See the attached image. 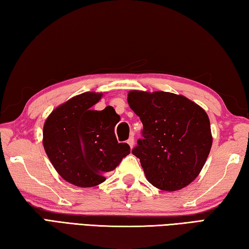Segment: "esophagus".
<instances>
[{"label": "esophagus", "instance_id": "esophagus-1", "mask_svg": "<svg viewBox=\"0 0 249 249\" xmlns=\"http://www.w3.org/2000/svg\"><path fill=\"white\" fill-rule=\"evenodd\" d=\"M127 144L130 146V148H133V146L135 144V140H134V136H130L128 140H127Z\"/></svg>", "mask_w": 249, "mask_h": 249}]
</instances>
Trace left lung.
<instances>
[{
  "mask_svg": "<svg viewBox=\"0 0 249 249\" xmlns=\"http://www.w3.org/2000/svg\"><path fill=\"white\" fill-rule=\"evenodd\" d=\"M128 104L142 123L132 153L147 180L163 191L187 187L203 168L212 146L210 120L199 105L182 95L130 91Z\"/></svg>",
  "mask_w": 249,
  "mask_h": 249,
  "instance_id": "1",
  "label": "left lung"
}]
</instances>
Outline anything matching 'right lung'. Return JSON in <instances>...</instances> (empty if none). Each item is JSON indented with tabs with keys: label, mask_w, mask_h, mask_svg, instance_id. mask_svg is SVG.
<instances>
[{
	"label": "right lung",
	"mask_w": 249,
	"mask_h": 249,
	"mask_svg": "<svg viewBox=\"0 0 249 249\" xmlns=\"http://www.w3.org/2000/svg\"><path fill=\"white\" fill-rule=\"evenodd\" d=\"M102 94L86 92L67 101L48 116L44 125V148L54 169L77 187H94L105 181L130 153L116 140L120 116L112 107L95 111Z\"/></svg>",
	"instance_id": "right-lung-1"
}]
</instances>
